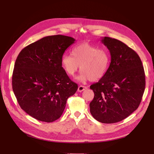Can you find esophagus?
I'll return each mask as SVG.
<instances>
[{
	"instance_id": "obj_1",
	"label": "esophagus",
	"mask_w": 154,
	"mask_h": 154,
	"mask_svg": "<svg viewBox=\"0 0 154 154\" xmlns=\"http://www.w3.org/2000/svg\"><path fill=\"white\" fill-rule=\"evenodd\" d=\"M87 87H85V86L80 85V86L78 87V92H81L83 91H84V90L87 89Z\"/></svg>"
}]
</instances>
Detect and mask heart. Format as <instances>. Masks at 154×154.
<instances>
[{
	"instance_id": "obj_1",
	"label": "heart",
	"mask_w": 154,
	"mask_h": 154,
	"mask_svg": "<svg viewBox=\"0 0 154 154\" xmlns=\"http://www.w3.org/2000/svg\"><path fill=\"white\" fill-rule=\"evenodd\" d=\"M110 63L108 51L88 43L75 46L71 56L64 54L61 60L63 69L71 77L75 76L80 66L82 72L77 80L82 82L100 80L108 71Z\"/></svg>"
}]
</instances>
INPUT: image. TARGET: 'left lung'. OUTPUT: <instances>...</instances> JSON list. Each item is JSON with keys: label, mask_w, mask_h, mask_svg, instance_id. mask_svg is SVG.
Masks as SVG:
<instances>
[{"label": "left lung", "mask_w": 154, "mask_h": 154, "mask_svg": "<svg viewBox=\"0 0 154 154\" xmlns=\"http://www.w3.org/2000/svg\"><path fill=\"white\" fill-rule=\"evenodd\" d=\"M101 41L109 50L111 61L105 75L90 87L94 93L90 112L101 123H114L138 108L145 88V74L141 60L133 49L110 37Z\"/></svg>", "instance_id": "1"}]
</instances>
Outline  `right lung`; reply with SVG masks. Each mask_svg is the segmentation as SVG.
<instances>
[{
    "label": "right lung",
    "instance_id": "add662e5",
    "mask_svg": "<svg viewBox=\"0 0 154 154\" xmlns=\"http://www.w3.org/2000/svg\"><path fill=\"white\" fill-rule=\"evenodd\" d=\"M74 42L61 35L45 36L18 55L13 91L21 109L37 120L50 123L60 118L67 100L78 89L61 65L65 51Z\"/></svg>",
    "mask_w": 154,
    "mask_h": 154
}]
</instances>
